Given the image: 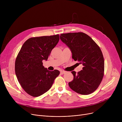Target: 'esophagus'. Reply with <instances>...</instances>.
Listing matches in <instances>:
<instances>
[{
    "label": "esophagus",
    "mask_w": 122,
    "mask_h": 122,
    "mask_svg": "<svg viewBox=\"0 0 122 122\" xmlns=\"http://www.w3.org/2000/svg\"><path fill=\"white\" fill-rule=\"evenodd\" d=\"M65 73H66V72L64 71H60V74H62V75L64 74Z\"/></svg>",
    "instance_id": "esophagus-1"
}]
</instances>
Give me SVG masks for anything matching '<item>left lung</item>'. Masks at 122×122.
<instances>
[{
  "mask_svg": "<svg viewBox=\"0 0 122 122\" xmlns=\"http://www.w3.org/2000/svg\"><path fill=\"white\" fill-rule=\"evenodd\" d=\"M60 38L72 53V58L82 64V70L72 71L74 79L69 82L72 90L82 95L94 92L103 79L104 61L98 45L87 35L79 32L62 34Z\"/></svg>",
  "mask_w": 122,
  "mask_h": 122,
  "instance_id": "8db88e82",
  "label": "left lung"
}]
</instances>
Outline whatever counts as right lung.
<instances>
[{
    "mask_svg": "<svg viewBox=\"0 0 122 122\" xmlns=\"http://www.w3.org/2000/svg\"><path fill=\"white\" fill-rule=\"evenodd\" d=\"M59 41V35L31 37L25 42L17 56L15 70L18 81L29 95L37 97L52 86L60 72L43 66Z\"/></svg>",
    "mask_w": 122,
    "mask_h": 122,
    "instance_id": "obj_1",
    "label": "right lung"
}]
</instances>
